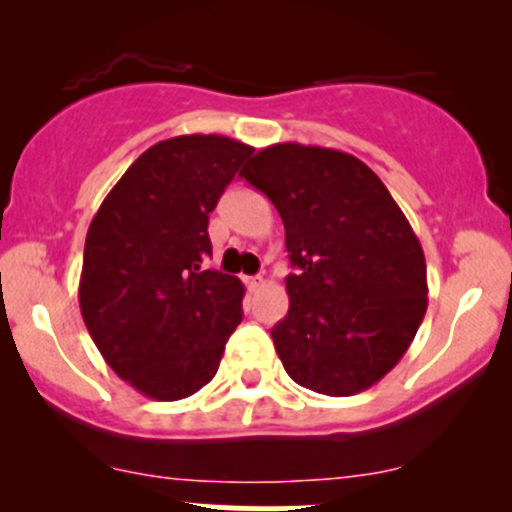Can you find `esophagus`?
Here are the masks:
<instances>
[{"mask_svg":"<svg viewBox=\"0 0 512 512\" xmlns=\"http://www.w3.org/2000/svg\"><path fill=\"white\" fill-rule=\"evenodd\" d=\"M245 286H248L250 291H257L264 286V279L262 276H245Z\"/></svg>","mask_w":512,"mask_h":512,"instance_id":"obj_1","label":"esophagus"}]
</instances>
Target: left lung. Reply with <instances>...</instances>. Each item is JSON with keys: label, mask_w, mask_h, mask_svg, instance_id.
Wrapping results in <instances>:
<instances>
[{"label": "left lung", "mask_w": 512, "mask_h": 512, "mask_svg": "<svg viewBox=\"0 0 512 512\" xmlns=\"http://www.w3.org/2000/svg\"><path fill=\"white\" fill-rule=\"evenodd\" d=\"M243 178L279 211L289 313L272 327L293 383L330 397L397 366L428 308L426 260L383 180L356 156L305 144L257 151Z\"/></svg>", "instance_id": "obj_1"}]
</instances>
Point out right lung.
Masks as SVG:
<instances>
[{
    "label": "right lung",
    "instance_id": "1",
    "mask_svg": "<svg viewBox=\"0 0 512 512\" xmlns=\"http://www.w3.org/2000/svg\"><path fill=\"white\" fill-rule=\"evenodd\" d=\"M252 151L221 134L163 139L125 170L88 226L86 330L105 363L158 402L202 390L243 320L238 276L202 264L209 214Z\"/></svg>",
    "mask_w": 512,
    "mask_h": 512
}]
</instances>
